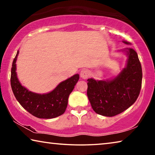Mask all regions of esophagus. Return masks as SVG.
I'll return each instance as SVG.
<instances>
[{"label": "esophagus", "instance_id": "esophagus-1", "mask_svg": "<svg viewBox=\"0 0 155 155\" xmlns=\"http://www.w3.org/2000/svg\"><path fill=\"white\" fill-rule=\"evenodd\" d=\"M80 76L83 79H87V78L89 77V76H90V72H89V70H87L84 69L81 71Z\"/></svg>", "mask_w": 155, "mask_h": 155}]
</instances>
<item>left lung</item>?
I'll list each match as a JSON object with an SVG mask.
<instances>
[{"label": "left lung", "mask_w": 155, "mask_h": 155, "mask_svg": "<svg viewBox=\"0 0 155 155\" xmlns=\"http://www.w3.org/2000/svg\"><path fill=\"white\" fill-rule=\"evenodd\" d=\"M130 45V43L123 40ZM122 51L127 56L125 68L116 77L107 80L87 79L88 99L96 114L107 117L115 116L135 103L141 87L142 70L137 53L127 48Z\"/></svg>", "instance_id": "obj_1"}]
</instances>
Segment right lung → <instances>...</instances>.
I'll use <instances>...</instances> for the list:
<instances>
[{"mask_svg": "<svg viewBox=\"0 0 155 155\" xmlns=\"http://www.w3.org/2000/svg\"><path fill=\"white\" fill-rule=\"evenodd\" d=\"M18 54L19 51L13 61L11 72L12 89L18 103L38 118L51 119L62 115L67 108L68 97L79 79V74H76L62 81L48 93L33 92L22 85L18 78L16 61Z\"/></svg>", "mask_w": 155, "mask_h": 155, "instance_id": "right-lung-1", "label": "right lung"}]
</instances>
